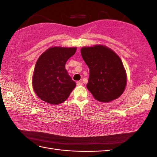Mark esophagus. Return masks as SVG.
<instances>
[{"label": "esophagus", "instance_id": "esophagus-1", "mask_svg": "<svg viewBox=\"0 0 157 157\" xmlns=\"http://www.w3.org/2000/svg\"><path fill=\"white\" fill-rule=\"evenodd\" d=\"M77 86H81V85H82V81H80V80H79V81H77Z\"/></svg>", "mask_w": 157, "mask_h": 157}]
</instances>
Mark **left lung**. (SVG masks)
<instances>
[{
    "label": "left lung",
    "mask_w": 157,
    "mask_h": 157,
    "mask_svg": "<svg viewBox=\"0 0 157 157\" xmlns=\"http://www.w3.org/2000/svg\"><path fill=\"white\" fill-rule=\"evenodd\" d=\"M90 69L86 87L96 100L107 103L124 92L127 75L122 60L115 52L103 45L82 47L80 50Z\"/></svg>",
    "instance_id": "1"
}]
</instances>
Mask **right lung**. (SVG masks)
<instances>
[{
  "label": "right lung",
  "instance_id": "1",
  "mask_svg": "<svg viewBox=\"0 0 157 157\" xmlns=\"http://www.w3.org/2000/svg\"><path fill=\"white\" fill-rule=\"evenodd\" d=\"M77 47H51L38 59L33 75V90L42 101L53 105L64 102L76 86L65 63Z\"/></svg>",
  "mask_w": 157,
  "mask_h": 157
}]
</instances>
